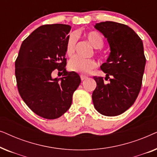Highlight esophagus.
Returning a JSON list of instances; mask_svg holds the SVG:
<instances>
[{
    "label": "esophagus",
    "mask_w": 157,
    "mask_h": 157,
    "mask_svg": "<svg viewBox=\"0 0 157 157\" xmlns=\"http://www.w3.org/2000/svg\"><path fill=\"white\" fill-rule=\"evenodd\" d=\"M81 81H83V80H85V79H86L87 78V76H83V75H81Z\"/></svg>",
    "instance_id": "esophagus-1"
}]
</instances>
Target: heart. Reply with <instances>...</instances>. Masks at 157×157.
<instances>
[{
	"label": "heart",
	"mask_w": 157,
	"mask_h": 157,
	"mask_svg": "<svg viewBox=\"0 0 157 157\" xmlns=\"http://www.w3.org/2000/svg\"><path fill=\"white\" fill-rule=\"evenodd\" d=\"M94 48H101L104 46V38L99 33L91 31L85 35ZM76 38L74 34L68 36L66 44V53L68 56H72L76 51ZM68 68L71 71L81 74H88L96 67V61L93 59H85L81 57H74L68 62Z\"/></svg>",
	"instance_id": "1"
}]
</instances>
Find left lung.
I'll return each mask as SVG.
<instances>
[{"label": "left lung", "mask_w": 157, "mask_h": 157, "mask_svg": "<svg viewBox=\"0 0 157 157\" xmlns=\"http://www.w3.org/2000/svg\"><path fill=\"white\" fill-rule=\"evenodd\" d=\"M94 27L107 38L111 52L101 66L109 81L94 76L96 87L92 100L100 113L114 117L134 104L141 90L146 64L143 42L134 30L121 23L106 21Z\"/></svg>", "instance_id": "8db88e82"}]
</instances>
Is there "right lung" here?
Instances as JSON below:
<instances>
[{
	"label": "right lung",
	"mask_w": 157,
	"mask_h": 157,
	"mask_svg": "<svg viewBox=\"0 0 157 157\" xmlns=\"http://www.w3.org/2000/svg\"><path fill=\"white\" fill-rule=\"evenodd\" d=\"M71 27L44 25L21 44L15 63L17 86L22 99L36 114L47 119L59 118L70 108L72 96L81 83L74 71L66 70V44ZM56 69L61 78L53 79Z\"/></svg>",
	"instance_id": "1"
}]
</instances>
